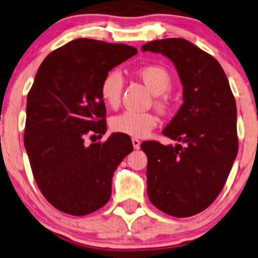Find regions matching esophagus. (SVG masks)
<instances>
[{
    "mask_svg": "<svg viewBox=\"0 0 258 258\" xmlns=\"http://www.w3.org/2000/svg\"><path fill=\"white\" fill-rule=\"evenodd\" d=\"M132 144H133V147L134 149H139L140 148V140L139 139H136V138H133L132 139Z\"/></svg>",
    "mask_w": 258,
    "mask_h": 258,
    "instance_id": "34e87169",
    "label": "esophagus"
}]
</instances>
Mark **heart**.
<instances>
[{
    "instance_id": "heart-1",
    "label": "heart",
    "mask_w": 258,
    "mask_h": 258,
    "mask_svg": "<svg viewBox=\"0 0 258 258\" xmlns=\"http://www.w3.org/2000/svg\"><path fill=\"white\" fill-rule=\"evenodd\" d=\"M137 74L144 81L154 95L166 92L171 86V76L166 68L160 64H147L137 71ZM124 80L118 71L106 73L101 83V96L105 104L117 107L120 104ZM156 105L166 107L164 99H157ZM159 124V117L153 112H134L125 111L111 119L110 126L112 131L133 138H145Z\"/></svg>"
}]
</instances>
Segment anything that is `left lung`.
Segmentation results:
<instances>
[{
    "label": "left lung",
    "mask_w": 258,
    "mask_h": 258,
    "mask_svg": "<svg viewBox=\"0 0 258 258\" xmlns=\"http://www.w3.org/2000/svg\"><path fill=\"white\" fill-rule=\"evenodd\" d=\"M141 49L161 53L175 63L184 99L163 130L177 145H141L148 160V198L169 215L191 217L215 201L237 155L235 98L220 63L190 41L167 38Z\"/></svg>",
    "instance_id": "1"
}]
</instances>
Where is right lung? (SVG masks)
<instances>
[{
	"mask_svg": "<svg viewBox=\"0 0 258 258\" xmlns=\"http://www.w3.org/2000/svg\"><path fill=\"white\" fill-rule=\"evenodd\" d=\"M125 44L79 38L45 57L28 94L24 145L39 190L52 206L72 215L101 209L111 180L133 151L125 134L86 145L106 132L101 83L106 73L137 54Z\"/></svg>",
	"mask_w": 258,
	"mask_h": 258,
	"instance_id": "add662e5",
	"label": "right lung"
}]
</instances>
